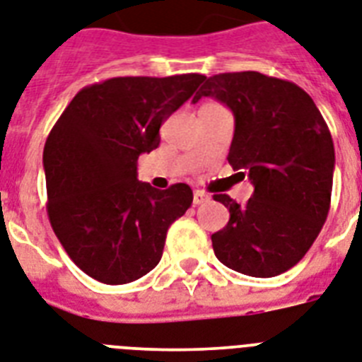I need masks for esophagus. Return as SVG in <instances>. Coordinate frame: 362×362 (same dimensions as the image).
<instances>
[{
    "mask_svg": "<svg viewBox=\"0 0 362 362\" xmlns=\"http://www.w3.org/2000/svg\"><path fill=\"white\" fill-rule=\"evenodd\" d=\"M209 200V195H206L204 191H200V189H197L195 193H193V204H204V202H208Z\"/></svg>",
    "mask_w": 362,
    "mask_h": 362,
    "instance_id": "esophagus-1",
    "label": "esophagus"
}]
</instances>
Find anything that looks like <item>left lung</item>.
<instances>
[{
	"label": "left lung",
	"instance_id": "obj_1",
	"mask_svg": "<svg viewBox=\"0 0 362 362\" xmlns=\"http://www.w3.org/2000/svg\"><path fill=\"white\" fill-rule=\"evenodd\" d=\"M200 97L232 110L228 162L254 186L245 206L214 197L230 211L211 235L215 256L254 278L281 274L305 256L329 211L335 148L326 121L302 88L257 71L214 75L193 103Z\"/></svg>",
	"mask_w": 362,
	"mask_h": 362
}]
</instances>
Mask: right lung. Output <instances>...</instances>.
<instances>
[{"label": "right lung", "instance_id": "obj_1", "mask_svg": "<svg viewBox=\"0 0 362 362\" xmlns=\"http://www.w3.org/2000/svg\"><path fill=\"white\" fill-rule=\"evenodd\" d=\"M204 75L115 77L83 88L44 147L47 215L73 263L97 281L130 284L160 263L167 230L193 202L187 184L138 180L139 154Z\"/></svg>", "mask_w": 362, "mask_h": 362}]
</instances>
